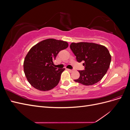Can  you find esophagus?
Segmentation results:
<instances>
[{
  "mask_svg": "<svg viewBox=\"0 0 130 130\" xmlns=\"http://www.w3.org/2000/svg\"><path fill=\"white\" fill-rule=\"evenodd\" d=\"M67 70H68L69 72H72L73 71V69H67Z\"/></svg>",
  "mask_w": 130,
  "mask_h": 130,
  "instance_id": "esophagus-1",
  "label": "esophagus"
}]
</instances>
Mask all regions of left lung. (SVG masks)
Here are the masks:
<instances>
[{
	"label": "left lung",
	"instance_id": "obj_1",
	"mask_svg": "<svg viewBox=\"0 0 130 130\" xmlns=\"http://www.w3.org/2000/svg\"><path fill=\"white\" fill-rule=\"evenodd\" d=\"M70 49L78 62L84 61L85 70H78L80 76L74 81L85 86L93 85L100 81L108 69L111 56L104 45L93 43H72Z\"/></svg>",
	"mask_w": 130,
	"mask_h": 130
}]
</instances>
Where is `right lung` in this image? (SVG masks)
Here are the masks:
<instances>
[{
	"label": "right lung",
	"instance_id": "obj_1",
	"mask_svg": "<svg viewBox=\"0 0 130 130\" xmlns=\"http://www.w3.org/2000/svg\"><path fill=\"white\" fill-rule=\"evenodd\" d=\"M68 46L67 42L49 38L31 48L24 59V72L32 87L41 91H46L58 85L65 69H57L54 67L53 61L61 50Z\"/></svg>",
	"mask_w": 130,
	"mask_h": 130
}]
</instances>
